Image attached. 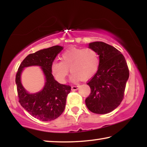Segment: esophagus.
<instances>
[{
	"label": "esophagus",
	"mask_w": 147,
	"mask_h": 147,
	"mask_svg": "<svg viewBox=\"0 0 147 147\" xmlns=\"http://www.w3.org/2000/svg\"><path fill=\"white\" fill-rule=\"evenodd\" d=\"M78 87H79L78 86H73L71 87V89H72V90H77Z\"/></svg>",
	"instance_id": "esophagus-1"
}]
</instances>
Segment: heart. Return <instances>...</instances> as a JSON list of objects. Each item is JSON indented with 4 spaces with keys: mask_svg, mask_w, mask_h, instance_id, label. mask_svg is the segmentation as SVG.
Segmentation results:
<instances>
[{
    "mask_svg": "<svg viewBox=\"0 0 147 147\" xmlns=\"http://www.w3.org/2000/svg\"><path fill=\"white\" fill-rule=\"evenodd\" d=\"M61 60L54 61L51 67L53 75L60 83L66 82L69 69L73 73L71 80L76 82L80 78L87 80L93 76L100 65L99 55L91 48H71L63 53Z\"/></svg>",
    "mask_w": 147,
    "mask_h": 147,
    "instance_id": "obj_1",
    "label": "heart"
}]
</instances>
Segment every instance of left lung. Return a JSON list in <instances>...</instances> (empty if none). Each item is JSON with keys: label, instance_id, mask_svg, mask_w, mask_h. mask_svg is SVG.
I'll return each instance as SVG.
<instances>
[{"label": "left lung", "instance_id": "8db88e82", "mask_svg": "<svg viewBox=\"0 0 147 147\" xmlns=\"http://www.w3.org/2000/svg\"><path fill=\"white\" fill-rule=\"evenodd\" d=\"M88 47L98 53L100 65L97 73L87 83L91 92L85 103L92 112L106 114L121 104L129 72L124 56L113 46L95 41L90 43Z\"/></svg>", "mask_w": 147, "mask_h": 147}]
</instances>
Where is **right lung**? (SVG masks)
I'll list each match as a JSON object with an SVG mask.
<instances>
[{
	"instance_id": "1",
	"label": "right lung",
	"mask_w": 147,
	"mask_h": 147,
	"mask_svg": "<svg viewBox=\"0 0 147 147\" xmlns=\"http://www.w3.org/2000/svg\"><path fill=\"white\" fill-rule=\"evenodd\" d=\"M63 47L55 45L28 55L20 65L16 76L19 102L30 115L43 121L54 120L62 114L66 105L67 96L71 87L59 83L55 80L51 67ZM32 66L40 67L45 76V84L41 91L30 93L21 82L24 68Z\"/></svg>"
}]
</instances>
